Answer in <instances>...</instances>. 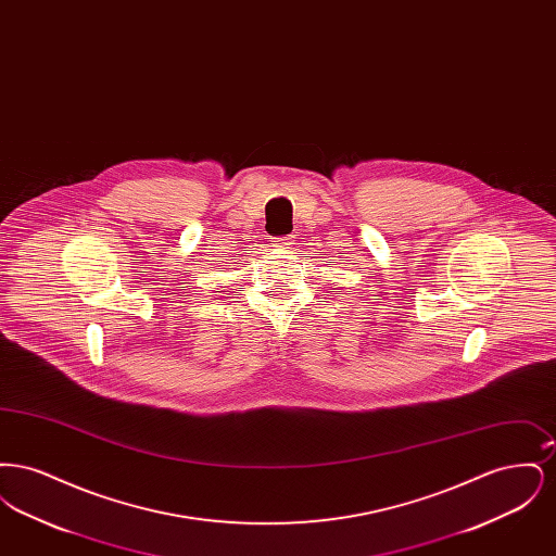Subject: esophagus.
I'll return each instance as SVG.
<instances>
[{
	"label": "esophagus",
	"instance_id": "esophagus-1",
	"mask_svg": "<svg viewBox=\"0 0 556 556\" xmlns=\"http://www.w3.org/2000/svg\"><path fill=\"white\" fill-rule=\"evenodd\" d=\"M270 241H273L275 248H288L293 243V238L291 236H279V238H273Z\"/></svg>",
	"mask_w": 556,
	"mask_h": 556
}]
</instances>
